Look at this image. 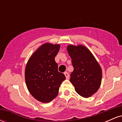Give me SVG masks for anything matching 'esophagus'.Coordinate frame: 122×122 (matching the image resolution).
I'll return each instance as SVG.
<instances>
[{"label": "esophagus", "mask_w": 122, "mask_h": 122, "mask_svg": "<svg viewBox=\"0 0 122 122\" xmlns=\"http://www.w3.org/2000/svg\"><path fill=\"white\" fill-rule=\"evenodd\" d=\"M64 75H65L66 78V79H68V78H69V73H68V72H65V73H64Z\"/></svg>", "instance_id": "1"}]
</instances>
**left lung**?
<instances>
[{
	"label": "left lung",
	"mask_w": 122,
	"mask_h": 122,
	"mask_svg": "<svg viewBox=\"0 0 122 122\" xmlns=\"http://www.w3.org/2000/svg\"><path fill=\"white\" fill-rule=\"evenodd\" d=\"M74 70L70 81L78 94L89 97L98 90L101 84L102 71L92 54L84 46L67 47Z\"/></svg>",
	"instance_id": "left-lung-1"
}]
</instances>
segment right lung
<instances>
[{"mask_svg": "<svg viewBox=\"0 0 122 122\" xmlns=\"http://www.w3.org/2000/svg\"><path fill=\"white\" fill-rule=\"evenodd\" d=\"M60 45L45 43L28 61L25 69V81L29 91L37 100L49 103L57 96L60 85L66 77L58 71L55 57Z\"/></svg>", "mask_w": 122, "mask_h": 122, "instance_id": "1", "label": "right lung"}]
</instances>
